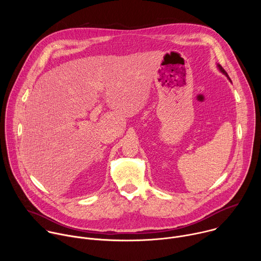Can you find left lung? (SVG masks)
I'll use <instances>...</instances> for the list:
<instances>
[{"mask_svg":"<svg viewBox=\"0 0 261 261\" xmlns=\"http://www.w3.org/2000/svg\"><path fill=\"white\" fill-rule=\"evenodd\" d=\"M218 68L220 69V71H221V72H223V73H224V74H225V75L227 76V79H229V76H228V74H227V72H226V71H225L224 69H223V68H222V66H221V65H218ZM229 81H230V79H229Z\"/></svg>","mask_w":261,"mask_h":261,"instance_id":"1","label":"left lung"}]
</instances>
